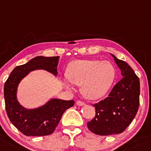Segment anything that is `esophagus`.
<instances>
[{
	"instance_id": "1",
	"label": "esophagus",
	"mask_w": 151,
	"mask_h": 151,
	"mask_svg": "<svg viewBox=\"0 0 151 151\" xmlns=\"http://www.w3.org/2000/svg\"><path fill=\"white\" fill-rule=\"evenodd\" d=\"M77 106H85V104L84 102H82V101H77Z\"/></svg>"
}]
</instances>
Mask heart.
<instances>
[{"label":"heart","mask_w":151,"mask_h":151,"mask_svg":"<svg viewBox=\"0 0 151 151\" xmlns=\"http://www.w3.org/2000/svg\"><path fill=\"white\" fill-rule=\"evenodd\" d=\"M68 78L63 79L66 88L73 84L80 86L81 93L86 99L96 101L107 94L116 77V69L111 63L100 60H76L69 63Z\"/></svg>","instance_id":"1"}]
</instances>
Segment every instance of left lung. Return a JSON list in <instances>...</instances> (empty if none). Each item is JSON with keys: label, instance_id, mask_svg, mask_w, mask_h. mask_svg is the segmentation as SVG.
Instances as JSON below:
<instances>
[{"label": "left lung", "instance_id": "obj_1", "mask_svg": "<svg viewBox=\"0 0 151 151\" xmlns=\"http://www.w3.org/2000/svg\"><path fill=\"white\" fill-rule=\"evenodd\" d=\"M111 55L121 70L122 78L107 98L93 105L96 116L88 122V127L98 135H111L124 131L135 117L139 104V78L125 61Z\"/></svg>", "mask_w": 151, "mask_h": 151}]
</instances>
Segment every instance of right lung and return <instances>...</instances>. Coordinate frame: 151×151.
<instances>
[{
    "instance_id": "right-lung-1",
    "label": "right lung",
    "mask_w": 151,
    "mask_h": 151,
    "mask_svg": "<svg viewBox=\"0 0 151 151\" xmlns=\"http://www.w3.org/2000/svg\"><path fill=\"white\" fill-rule=\"evenodd\" d=\"M59 56H36L25 64L14 68L5 82L4 99L8 117L16 127L27 136H45L54 132L66 109L74 106V101L50 98L45 104L33 109L21 105L17 90L21 81L31 71L45 70L58 75Z\"/></svg>"
}]
</instances>
